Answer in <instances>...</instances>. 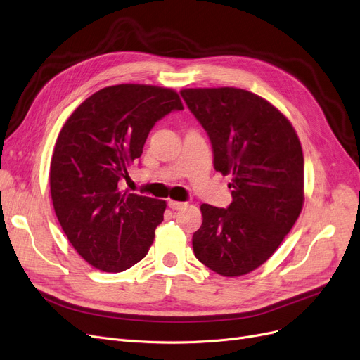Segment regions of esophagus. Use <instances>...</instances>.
I'll list each match as a JSON object with an SVG mask.
<instances>
[{
  "label": "esophagus",
  "mask_w": 360,
  "mask_h": 360,
  "mask_svg": "<svg viewBox=\"0 0 360 360\" xmlns=\"http://www.w3.org/2000/svg\"><path fill=\"white\" fill-rule=\"evenodd\" d=\"M187 205V203H184V202H176V200H169L167 202V206L170 207V210H173V211H176V210H182V207Z\"/></svg>",
  "instance_id": "obj_1"
}]
</instances>
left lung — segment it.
<instances>
[{
	"label": "left lung",
	"instance_id": "1",
	"mask_svg": "<svg viewBox=\"0 0 360 360\" xmlns=\"http://www.w3.org/2000/svg\"><path fill=\"white\" fill-rule=\"evenodd\" d=\"M181 96L210 136L215 170L233 176L227 207L200 206L194 256L223 276L245 275L272 256L302 211V146L284 115L250 91L190 88Z\"/></svg>",
	"mask_w": 360,
	"mask_h": 360
}]
</instances>
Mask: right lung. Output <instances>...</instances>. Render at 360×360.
Listing matches in <instances>:
<instances>
[{
	"mask_svg": "<svg viewBox=\"0 0 360 360\" xmlns=\"http://www.w3.org/2000/svg\"><path fill=\"white\" fill-rule=\"evenodd\" d=\"M182 109L173 89L122 84L97 91L65 121L51 160L52 203L73 248L94 268L122 272L153 245L166 202L121 191L120 182L155 122Z\"/></svg>",
	"mask_w": 360,
	"mask_h": 360,
	"instance_id": "add662e5",
	"label": "right lung"
}]
</instances>
